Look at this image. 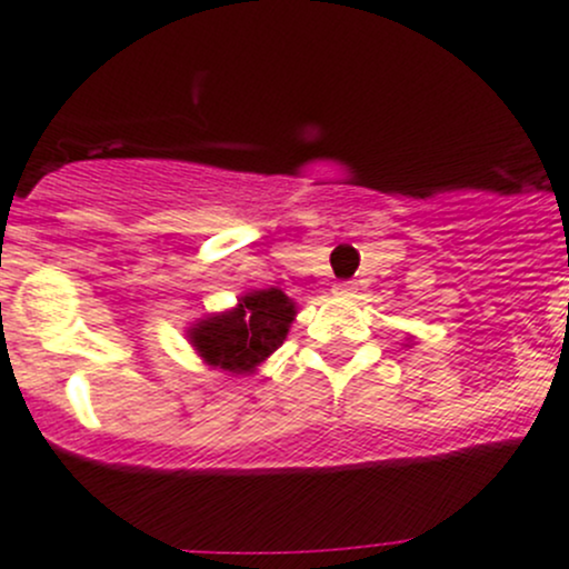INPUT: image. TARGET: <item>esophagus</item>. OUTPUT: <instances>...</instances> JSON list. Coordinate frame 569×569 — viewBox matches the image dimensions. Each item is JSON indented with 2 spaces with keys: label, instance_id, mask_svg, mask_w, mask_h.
I'll list each match as a JSON object with an SVG mask.
<instances>
[{
  "label": "esophagus",
  "instance_id": "1",
  "mask_svg": "<svg viewBox=\"0 0 569 569\" xmlns=\"http://www.w3.org/2000/svg\"><path fill=\"white\" fill-rule=\"evenodd\" d=\"M352 291H356V283H352V280H339V283L333 286L336 297H352Z\"/></svg>",
  "mask_w": 569,
  "mask_h": 569
}]
</instances>
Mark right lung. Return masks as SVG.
I'll return each mask as SVG.
<instances>
[{
    "label": "right lung",
    "mask_w": 569,
    "mask_h": 569,
    "mask_svg": "<svg viewBox=\"0 0 569 569\" xmlns=\"http://www.w3.org/2000/svg\"><path fill=\"white\" fill-rule=\"evenodd\" d=\"M297 317V306L280 289L247 291L230 311L200 319L189 341L208 367L250 375L280 345Z\"/></svg>",
    "instance_id": "obj_1"
}]
</instances>
